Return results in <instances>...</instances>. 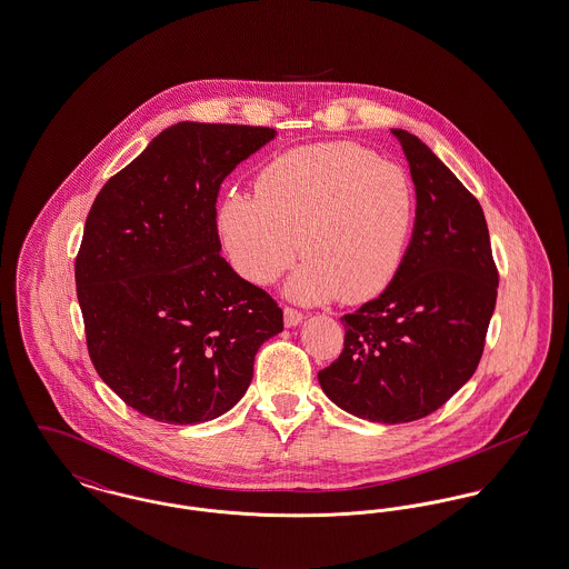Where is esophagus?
Segmentation results:
<instances>
[{"label": "esophagus", "instance_id": "obj_1", "mask_svg": "<svg viewBox=\"0 0 569 569\" xmlns=\"http://www.w3.org/2000/svg\"><path fill=\"white\" fill-rule=\"evenodd\" d=\"M302 313L298 311V309H295V307H283V322H286V326H298L300 322H302Z\"/></svg>", "mask_w": 569, "mask_h": 569}]
</instances>
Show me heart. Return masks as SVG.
<instances>
[{
    "instance_id": "1",
    "label": "heart",
    "mask_w": 569,
    "mask_h": 569,
    "mask_svg": "<svg viewBox=\"0 0 569 569\" xmlns=\"http://www.w3.org/2000/svg\"><path fill=\"white\" fill-rule=\"evenodd\" d=\"M413 223V188L399 163L353 142L292 149L267 163L256 198L230 193L217 226L232 267L271 283L302 247L288 281L300 302H365L403 264Z\"/></svg>"
}]
</instances>
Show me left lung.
Wrapping results in <instances>:
<instances>
[{
    "label": "left lung",
    "instance_id": "8db88e82",
    "mask_svg": "<svg viewBox=\"0 0 569 569\" xmlns=\"http://www.w3.org/2000/svg\"><path fill=\"white\" fill-rule=\"evenodd\" d=\"M392 134L416 186L413 234L392 283L341 318L343 352L318 373L335 406L383 425L433 413L476 373L499 286L476 196L418 136Z\"/></svg>",
    "mask_w": 569,
    "mask_h": 569
}]
</instances>
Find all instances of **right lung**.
Wrapping results in <instances>:
<instances>
[{
    "label": "right lung",
    "mask_w": 569,
    "mask_h": 569,
    "mask_svg": "<svg viewBox=\"0 0 569 569\" xmlns=\"http://www.w3.org/2000/svg\"><path fill=\"white\" fill-rule=\"evenodd\" d=\"M271 128L181 121L110 177L84 221L77 297L98 376L126 406L198 425L237 406L260 346L283 330L271 295L221 258V181Z\"/></svg>",
    "instance_id": "1"
}]
</instances>
